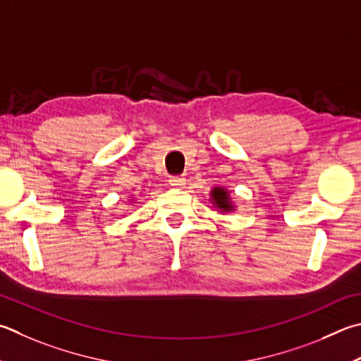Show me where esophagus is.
Returning <instances> with one entry per match:
<instances>
[{
	"mask_svg": "<svg viewBox=\"0 0 361 361\" xmlns=\"http://www.w3.org/2000/svg\"><path fill=\"white\" fill-rule=\"evenodd\" d=\"M169 183H170V186L181 189V188L186 186V178H185V176H170Z\"/></svg>",
	"mask_w": 361,
	"mask_h": 361,
	"instance_id": "obj_1",
	"label": "esophagus"
}]
</instances>
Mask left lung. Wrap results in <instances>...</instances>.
Instances as JSON below:
<instances>
[{"label": "left lung", "instance_id": "1", "mask_svg": "<svg viewBox=\"0 0 361 361\" xmlns=\"http://www.w3.org/2000/svg\"><path fill=\"white\" fill-rule=\"evenodd\" d=\"M212 194H213V202H216V205H218V208L226 209V212H228V209H231V203H228L227 192L224 191V189L214 188Z\"/></svg>", "mask_w": 361, "mask_h": 361}]
</instances>
